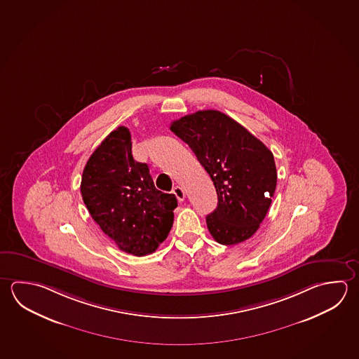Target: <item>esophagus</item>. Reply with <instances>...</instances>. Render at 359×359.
<instances>
[{
	"mask_svg": "<svg viewBox=\"0 0 359 359\" xmlns=\"http://www.w3.org/2000/svg\"><path fill=\"white\" fill-rule=\"evenodd\" d=\"M173 194L176 195L177 200L178 201H183L184 200V197H186V192H184V189L182 187H180V186H176L175 189H173Z\"/></svg>",
	"mask_w": 359,
	"mask_h": 359,
	"instance_id": "1",
	"label": "esophagus"
}]
</instances>
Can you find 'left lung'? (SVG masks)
I'll return each mask as SVG.
<instances>
[{
	"label": "left lung",
	"instance_id": "1",
	"mask_svg": "<svg viewBox=\"0 0 359 359\" xmlns=\"http://www.w3.org/2000/svg\"><path fill=\"white\" fill-rule=\"evenodd\" d=\"M211 177L217 206L206 216L217 243L247 241L267 215L277 184L272 151L220 111L203 110L170 124Z\"/></svg>",
	"mask_w": 359,
	"mask_h": 359
}]
</instances>
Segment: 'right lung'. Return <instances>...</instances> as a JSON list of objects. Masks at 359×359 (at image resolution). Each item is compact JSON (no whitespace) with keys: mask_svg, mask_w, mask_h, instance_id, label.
I'll list each match as a JSON object with an SVG mask.
<instances>
[{"mask_svg":"<svg viewBox=\"0 0 359 359\" xmlns=\"http://www.w3.org/2000/svg\"><path fill=\"white\" fill-rule=\"evenodd\" d=\"M81 194L92 219L125 253L150 255L170 234L176 196L156 189L148 164L133 158L125 126L111 131L92 153Z\"/></svg>","mask_w":359,"mask_h":359,"instance_id":"1","label":"right lung"}]
</instances>
